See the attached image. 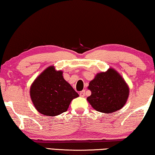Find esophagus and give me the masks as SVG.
<instances>
[{
  "label": "esophagus",
  "instance_id": "esophagus-1",
  "mask_svg": "<svg viewBox=\"0 0 155 155\" xmlns=\"http://www.w3.org/2000/svg\"><path fill=\"white\" fill-rule=\"evenodd\" d=\"M79 95H80V96H81V97H84V96H85V90H82L81 91H80Z\"/></svg>",
  "mask_w": 155,
  "mask_h": 155
}]
</instances>
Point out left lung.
Instances as JSON below:
<instances>
[{"instance_id":"1","label":"left lung","mask_w":155,"mask_h":155,"mask_svg":"<svg viewBox=\"0 0 155 155\" xmlns=\"http://www.w3.org/2000/svg\"><path fill=\"white\" fill-rule=\"evenodd\" d=\"M91 94L87 100L94 109L105 114L118 111L127 101L129 90L118 73L114 69L96 75L89 84Z\"/></svg>"}]
</instances>
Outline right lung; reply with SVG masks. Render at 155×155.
Listing matches in <instances>:
<instances>
[{"label":"right lung","instance_id":"1","mask_svg":"<svg viewBox=\"0 0 155 155\" xmlns=\"http://www.w3.org/2000/svg\"><path fill=\"white\" fill-rule=\"evenodd\" d=\"M62 74L61 71H56L53 66H51L31 85V98L40 114L48 116L61 114L67 111L72 100L78 96Z\"/></svg>","mask_w":155,"mask_h":155}]
</instances>
